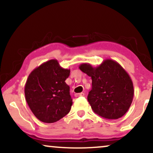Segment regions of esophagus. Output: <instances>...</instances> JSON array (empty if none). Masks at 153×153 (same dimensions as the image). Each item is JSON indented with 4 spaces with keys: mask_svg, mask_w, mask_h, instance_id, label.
<instances>
[{
    "mask_svg": "<svg viewBox=\"0 0 153 153\" xmlns=\"http://www.w3.org/2000/svg\"><path fill=\"white\" fill-rule=\"evenodd\" d=\"M74 96L76 97H81V96H84V93H76L74 95Z\"/></svg>",
    "mask_w": 153,
    "mask_h": 153,
    "instance_id": "1",
    "label": "esophagus"
}]
</instances>
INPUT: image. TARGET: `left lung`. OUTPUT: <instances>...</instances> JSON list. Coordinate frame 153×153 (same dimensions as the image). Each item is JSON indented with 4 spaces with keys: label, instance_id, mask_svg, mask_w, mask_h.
Here are the masks:
<instances>
[{
    "label": "left lung",
    "instance_id": "obj_1",
    "mask_svg": "<svg viewBox=\"0 0 153 153\" xmlns=\"http://www.w3.org/2000/svg\"><path fill=\"white\" fill-rule=\"evenodd\" d=\"M79 69L92 79L88 101L93 111L106 119L124 116L132 102L134 86L123 67L115 60L106 59L96 68L83 63Z\"/></svg>",
    "mask_w": 153,
    "mask_h": 153
}]
</instances>
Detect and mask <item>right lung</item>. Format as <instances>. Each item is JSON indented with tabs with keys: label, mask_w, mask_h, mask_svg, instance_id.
Segmentation results:
<instances>
[{
	"label": "right lung",
	"mask_w": 153,
	"mask_h": 153,
	"mask_svg": "<svg viewBox=\"0 0 153 153\" xmlns=\"http://www.w3.org/2000/svg\"><path fill=\"white\" fill-rule=\"evenodd\" d=\"M70 70L52 59L33 70L27 79L26 100L35 116L42 122L55 123L70 112L72 99L70 86L65 82Z\"/></svg>",
	"instance_id": "obj_1"
}]
</instances>
